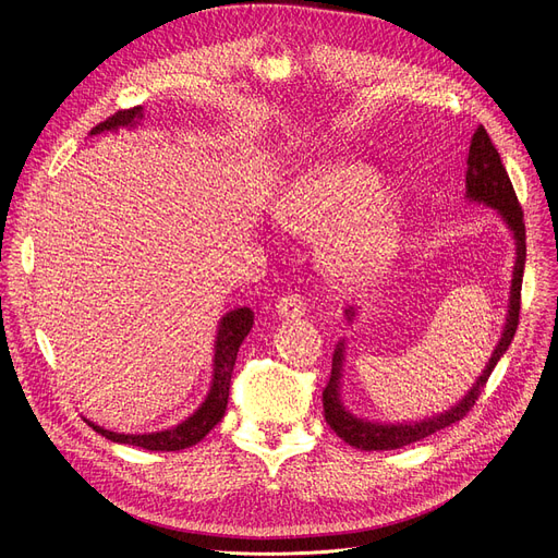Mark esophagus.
Returning a JSON list of instances; mask_svg holds the SVG:
<instances>
[{"label": "esophagus", "instance_id": "obj_1", "mask_svg": "<svg viewBox=\"0 0 558 558\" xmlns=\"http://www.w3.org/2000/svg\"><path fill=\"white\" fill-rule=\"evenodd\" d=\"M276 312L282 318H299L307 312V303L299 294H282L276 303Z\"/></svg>", "mask_w": 558, "mask_h": 558}]
</instances>
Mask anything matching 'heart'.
Masks as SVG:
<instances>
[{
    "instance_id": "heart-1",
    "label": "heart",
    "mask_w": 558,
    "mask_h": 558,
    "mask_svg": "<svg viewBox=\"0 0 558 558\" xmlns=\"http://www.w3.org/2000/svg\"><path fill=\"white\" fill-rule=\"evenodd\" d=\"M379 175L362 162H328L305 173L280 203V221L305 238H320L324 267L343 282H364L383 271L400 238V205L377 192Z\"/></svg>"
}]
</instances>
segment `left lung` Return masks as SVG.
<instances>
[{"mask_svg": "<svg viewBox=\"0 0 558 558\" xmlns=\"http://www.w3.org/2000/svg\"><path fill=\"white\" fill-rule=\"evenodd\" d=\"M465 196L477 203H486L500 213L515 238V267H513L509 316H507L505 332L500 341H497L484 373L480 375L473 389L463 396V400H459L452 409H448L446 414L425 418L421 423H398V425H383V423H371V421L357 418L343 407L339 385H341L345 348H343V341H339L332 355L330 379L324 389V412H326L328 425L343 438L348 446L360 448V450H396L409 444H416L421 438L461 421L468 412H471L475 400L482 396L495 364L500 362V357L507 353V348L513 341V335L518 330V318H520V289H522V274H524V257H526L524 221H522V208L518 203L509 173L484 126H477L471 140V151H468ZM353 316H355V310L348 307L345 318L353 320Z\"/></svg>", "mask_w": 558, "mask_h": 558, "instance_id": "1", "label": "left lung"}]
</instances>
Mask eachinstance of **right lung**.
<instances>
[{"label":"right lung","mask_w":558,"mask_h":558,"mask_svg":"<svg viewBox=\"0 0 558 558\" xmlns=\"http://www.w3.org/2000/svg\"><path fill=\"white\" fill-rule=\"evenodd\" d=\"M142 120V106L129 108L114 112L108 117L106 122L97 124L90 133H104V131H117L120 126H135ZM253 328V312L251 307H238L228 312L219 320V330H217V341H215V375H213V387L208 398L203 400V404L196 409V412L183 421L181 425H175L165 432H151V434H117L110 429H104L95 423L87 421L97 434L110 438L112 444H126L144 450H156V452H175V450H185L190 446H196L201 438L208 434L226 414L228 407V393H230V377L234 368V360H238V350L246 335Z\"/></svg>","instance_id":"add662e5"}]
</instances>
